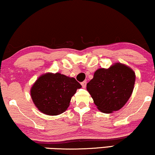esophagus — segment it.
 Masks as SVG:
<instances>
[{
  "label": "esophagus",
  "mask_w": 155,
  "mask_h": 155,
  "mask_svg": "<svg viewBox=\"0 0 155 155\" xmlns=\"http://www.w3.org/2000/svg\"><path fill=\"white\" fill-rule=\"evenodd\" d=\"M81 85L83 88H85L86 87V85H87V82L86 81H83L82 82H81Z\"/></svg>",
  "instance_id": "1"
}]
</instances>
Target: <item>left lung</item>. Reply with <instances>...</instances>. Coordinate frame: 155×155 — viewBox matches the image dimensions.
<instances>
[{
	"label": "left lung",
	"instance_id": "1",
	"mask_svg": "<svg viewBox=\"0 0 155 155\" xmlns=\"http://www.w3.org/2000/svg\"><path fill=\"white\" fill-rule=\"evenodd\" d=\"M135 80L132 69L116 63L109 69L97 70L87 84V90L99 110L109 114L126 104L133 92Z\"/></svg>",
	"mask_w": 155,
	"mask_h": 155
}]
</instances>
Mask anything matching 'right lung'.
I'll list each match as a JSON object with an SVG mask.
<instances>
[{"label":"right lung","mask_w":155,"mask_h":155,"mask_svg":"<svg viewBox=\"0 0 155 155\" xmlns=\"http://www.w3.org/2000/svg\"><path fill=\"white\" fill-rule=\"evenodd\" d=\"M81 84L74 78L60 73H46L39 78L31 89V99L42 113L56 116L69 107L71 97Z\"/></svg>","instance_id":"add662e5"}]
</instances>
